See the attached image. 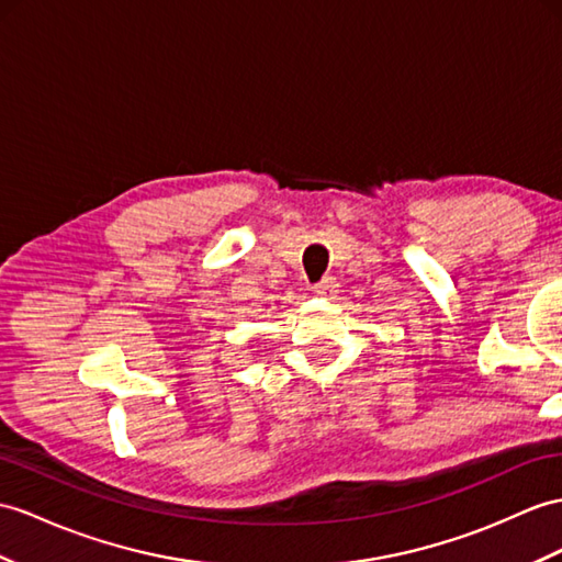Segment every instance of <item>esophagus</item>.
I'll list each match as a JSON object with an SVG mask.
<instances>
[{
	"instance_id": "34e87169",
	"label": "esophagus",
	"mask_w": 562,
	"mask_h": 562,
	"mask_svg": "<svg viewBox=\"0 0 562 562\" xmlns=\"http://www.w3.org/2000/svg\"><path fill=\"white\" fill-rule=\"evenodd\" d=\"M314 293L322 295V297H331V295L338 293V281L334 277H326L317 285H314Z\"/></svg>"
}]
</instances>
